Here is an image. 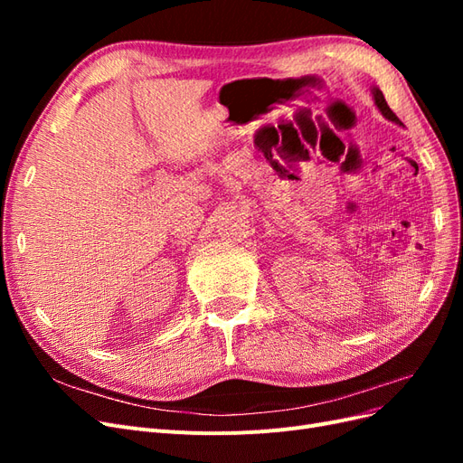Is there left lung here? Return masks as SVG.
I'll list each match as a JSON object with an SVG mask.
<instances>
[{
  "label": "left lung",
  "mask_w": 463,
  "mask_h": 463,
  "mask_svg": "<svg viewBox=\"0 0 463 463\" xmlns=\"http://www.w3.org/2000/svg\"><path fill=\"white\" fill-rule=\"evenodd\" d=\"M371 92H373V96H374V104H376V108L381 109V114H383L386 119H390L392 123H398V125H402V128H403V123L400 121V118H398V116L394 114V111L390 109V106L386 104V100H384V94H383L381 90H378L376 87H373V89H371Z\"/></svg>",
  "instance_id": "1"
}]
</instances>
